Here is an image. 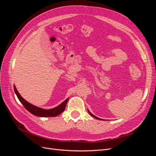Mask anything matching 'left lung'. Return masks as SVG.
I'll return each mask as SVG.
<instances>
[{
    "label": "left lung",
    "instance_id": "obj_1",
    "mask_svg": "<svg viewBox=\"0 0 156 156\" xmlns=\"http://www.w3.org/2000/svg\"><path fill=\"white\" fill-rule=\"evenodd\" d=\"M88 113H89V114H90V115H91V116H92V117H94V118H95V119H98V120H103V119H100V118H98V117H96V116H94V115H92V113H91L90 112V111H89V110H88Z\"/></svg>",
    "mask_w": 156,
    "mask_h": 156
}]
</instances>
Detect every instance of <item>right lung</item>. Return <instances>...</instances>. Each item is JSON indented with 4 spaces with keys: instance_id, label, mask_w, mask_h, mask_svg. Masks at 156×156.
<instances>
[{
    "instance_id": "1",
    "label": "right lung",
    "mask_w": 156,
    "mask_h": 156,
    "mask_svg": "<svg viewBox=\"0 0 156 156\" xmlns=\"http://www.w3.org/2000/svg\"><path fill=\"white\" fill-rule=\"evenodd\" d=\"M13 88L15 93L17 95V97L18 98L19 100L22 103L25 107L26 109L29 111L32 115H34L40 117H54L58 116L60 113H62L66 105L67 104V102L69 100V98H67L66 100L64 101L61 104L56 107L55 108H51V109H45V108H42L38 107H36L34 105L31 104V103H29L27 101H26L24 98H23L22 96L20 95V94L18 92L17 90L15 85H13Z\"/></svg>"
}]
</instances>
